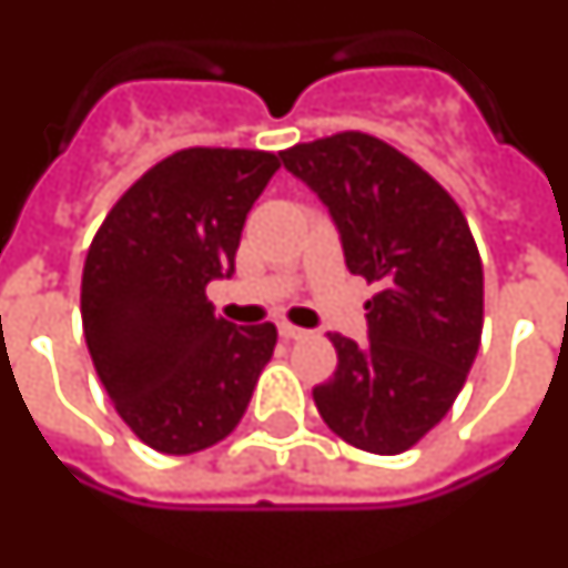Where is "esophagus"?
Wrapping results in <instances>:
<instances>
[{"mask_svg":"<svg viewBox=\"0 0 568 568\" xmlns=\"http://www.w3.org/2000/svg\"><path fill=\"white\" fill-rule=\"evenodd\" d=\"M280 335H283L285 341H301V338H307V328H297V325L280 323Z\"/></svg>","mask_w":568,"mask_h":568,"instance_id":"esophagus-1","label":"esophagus"}]
</instances>
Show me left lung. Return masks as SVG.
Listing matches in <instances>:
<instances>
[{
  "mask_svg": "<svg viewBox=\"0 0 568 568\" xmlns=\"http://www.w3.org/2000/svg\"><path fill=\"white\" fill-rule=\"evenodd\" d=\"M323 200L347 271L381 283L368 341L328 335L335 375L313 387L323 422L356 449H412L462 394L483 335V261L458 202L396 146L338 132L280 153Z\"/></svg>",
  "mask_w": 568,
  "mask_h": 568,
  "instance_id": "left-lung-1",
  "label": "left lung"
}]
</instances>
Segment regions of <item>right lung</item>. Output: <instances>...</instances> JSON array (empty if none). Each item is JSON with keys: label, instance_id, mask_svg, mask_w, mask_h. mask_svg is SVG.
I'll list each match as a JSON object with an SVG mask.
<instances>
[{"label": "right lung", "instance_id": "add662e5", "mask_svg": "<svg viewBox=\"0 0 568 568\" xmlns=\"http://www.w3.org/2000/svg\"><path fill=\"white\" fill-rule=\"evenodd\" d=\"M276 153L190 146L110 209L82 271V328L119 418L150 449L190 455L240 424L276 325L215 316L205 285L233 273L245 215Z\"/></svg>", "mask_w": 568, "mask_h": 568}]
</instances>
